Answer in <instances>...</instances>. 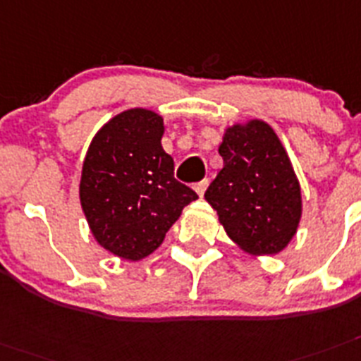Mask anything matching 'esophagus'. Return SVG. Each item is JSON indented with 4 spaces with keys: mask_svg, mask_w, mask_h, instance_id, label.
<instances>
[{
    "mask_svg": "<svg viewBox=\"0 0 361 361\" xmlns=\"http://www.w3.org/2000/svg\"><path fill=\"white\" fill-rule=\"evenodd\" d=\"M207 185H209V180H202V181H198V183H196V185H195V190H196V192H198L200 198L204 196V192H205V189H207Z\"/></svg>",
    "mask_w": 361,
    "mask_h": 361,
    "instance_id": "34e87169",
    "label": "esophagus"
}]
</instances>
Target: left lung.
Here are the masks:
<instances>
[{
	"mask_svg": "<svg viewBox=\"0 0 361 361\" xmlns=\"http://www.w3.org/2000/svg\"><path fill=\"white\" fill-rule=\"evenodd\" d=\"M218 152L224 166L205 190V200L242 251L275 255L298 233L302 214L301 185L288 152L262 119L224 130Z\"/></svg>",
	"mask_w": 361,
	"mask_h": 361,
	"instance_id": "left-lung-1",
	"label": "left lung"
}]
</instances>
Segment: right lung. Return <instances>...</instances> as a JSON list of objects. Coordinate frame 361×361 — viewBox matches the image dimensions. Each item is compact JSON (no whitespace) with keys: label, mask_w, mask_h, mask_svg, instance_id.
Wrapping results in <instances>:
<instances>
[{"label":"right lung","mask_w":361,"mask_h":361,"mask_svg":"<svg viewBox=\"0 0 361 361\" xmlns=\"http://www.w3.org/2000/svg\"><path fill=\"white\" fill-rule=\"evenodd\" d=\"M163 132L161 115L130 108L102 124L84 157V216L99 246L119 259L135 262L154 253L183 207L198 198L174 180Z\"/></svg>","instance_id":"right-lung-1"}]
</instances>
